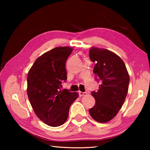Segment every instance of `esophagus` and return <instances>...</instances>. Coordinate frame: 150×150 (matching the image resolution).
<instances>
[{"instance_id":"34e87169","label":"esophagus","mask_w":150,"mask_h":150,"mask_svg":"<svg viewBox=\"0 0 150 150\" xmlns=\"http://www.w3.org/2000/svg\"><path fill=\"white\" fill-rule=\"evenodd\" d=\"M79 96L82 97V96H84V95H87V93H86V92L79 91Z\"/></svg>"}]
</instances>
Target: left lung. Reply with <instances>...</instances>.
<instances>
[{
    "mask_svg": "<svg viewBox=\"0 0 150 150\" xmlns=\"http://www.w3.org/2000/svg\"><path fill=\"white\" fill-rule=\"evenodd\" d=\"M89 56L95 62L93 73L102 81L97 92H91L95 106L89 110L93 119L100 123L113 119L122 108L128 91L129 76L123 60L106 49L92 47Z\"/></svg>",
    "mask_w": 150,
    "mask_h": 150,
    "instance_id": "obj_1",
    "label": "left lung"
}]
</instances>
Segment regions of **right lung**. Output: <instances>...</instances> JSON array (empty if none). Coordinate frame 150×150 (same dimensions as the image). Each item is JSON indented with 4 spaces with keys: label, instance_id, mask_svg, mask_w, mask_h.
Returning <instances> with one entry per match:
<instances>
[{
    "label": "right lung",
    "instance_id": "obj_1",
    "mask_svg": "<svg viewBox=\"0 0 150 150\" xmlns=\"http://www.w3.org/2000/svg\"><path fill=\"white\" fill-rule=\"evenodd\" d=\"M71 47H57L36 59L27 77V94L38 118L52 127L61 126L68 117L70 106L77 97L60 86L67 80L66 62Z\"/></svg>",
    "mask_w": 150,
    "mask_h": 150
}]
</instances>
